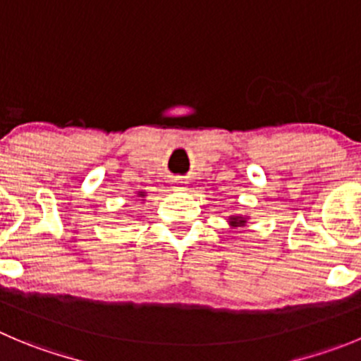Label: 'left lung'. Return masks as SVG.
<instances>
[{"mask_svg":"<svg viewBox=\"0 0 361 361\" xmlns=\"http://www.w3.org/2000/svg\"><path fill=\"white\" fill-rule=\"evenodd\" d=\"M231 222H233V224H242V222H244V221H238L237 217H233V221H231Z\"/></svg>","mask_w":361,"mask_h":361,"instance_id":"obj_1","label":"left lung"}]
</instances>
